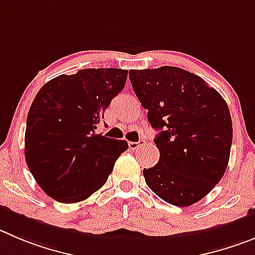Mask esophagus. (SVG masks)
Segmentation results:
<instances>
[{
    "instance_id": "1",
    "label": "esophagus",
    "mask_w": 255,
    "mask_h": 255,
    "mask_svg": "<svg viewBox=\"0 0 255 255\" xmlns=\"http://www.w3.org/2000/svg\"><path fill=\"white\" fill-rule=\"evenodd\" d=\"M143 144H144V141L143 139H141V141H138V142H129V143H128V146H129V148L132 149V151H137V149L142 148V147H143Z\"/></svg>"
}]
</instances>
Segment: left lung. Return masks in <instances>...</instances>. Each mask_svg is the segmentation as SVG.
Wrapping results in <instances>:
<instances>
[{
    "label": "left lung",
    "instance_id": "1",
    "mask_svg": "<svg viewBox=\"0 0 255 255\" xmlns=\"http://www.w3.org/2000/svg\"><path fill=\"white\" fill-rule=\"evenodd\" d=\"M137 98L147 109L160 151L158 163L144 168L146 184L175 206H190L224 176L233 123L224 98L200 77L175 66L130 70Z\"/></svg>",
    "mask_w": 255,
    "mask_h": 255
}]
</instances>
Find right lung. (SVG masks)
<instances>
[{
  "instance_id": "1",
  "label": "right lung",
  "mask_w": 255,
  "mask_h": 255,
  "mask_svg": "<svg viewBox=\"0 0 255 255\" xmlns=\"http://www.w3.org/2000/svg\"><path fill=\"white\" fill-rule=\"evenodd\" d=\"M128 70L83 69L47 82L26 120L25 158L30 172L59 203L88 199L107 182L128 143L95 132Z\"/></svg>"
}]
</instances>
